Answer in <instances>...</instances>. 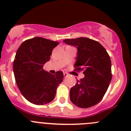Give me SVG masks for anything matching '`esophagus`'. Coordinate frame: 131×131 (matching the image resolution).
Masks as SVG:
<instances>
[{
  "mask_svg": "<svg viewBox=\"0 0 131 131\" xmlns=\"http://www.w3.org/2000/svg\"><path fill=\"white\" fill-rule=\"evenodd\" d=\"M63 75H64V77H68V74L67 73L64 72V73H63Z\"/></svg>",
  "mask_w": 131,
  "mask_h": 131,
  "instance_id": "esophagus-1",
  "label": "esophagus"
}]
</instances>
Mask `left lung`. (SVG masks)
<instances>
[{
	"label": "left lung",
	"instance_id": "obj_1",
	"mask_svg": "<svg viewBox=\"0 0 131 131\" xmlns=\"http://www.w3.org/2000/svg\"><path fill=\"white\" fill-rule=\"evenodd\" d=\"M63 42L77 48L75 70H83L85 75L70 89V100L80 108L96 105L104 97L112 80L109 55L99 42L87 38Z\"/></svg>",
	"mask_w": 131,
	"mask_h": 131
}]
</instances>
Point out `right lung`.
<instances>
[{
  "instance_id": "right-lung-1",
  "label": "right lung",
  "mask_w": 131,
  "mask_h": 131,
  "mask_svg": "<svg viewBox=\"0 0 131 131\" xmlns=\"http://www.w3.org/2000/svg\"><path fill=\"white\" fill-rule=\"evenodd\" d=\"M59 43L36 37L24 41L16 52L13 63L16 83L24 98L33 104L40 105L51 102L63 82L62 71L52 75L43 69Z\"/></svg>"
}]
</instances>
